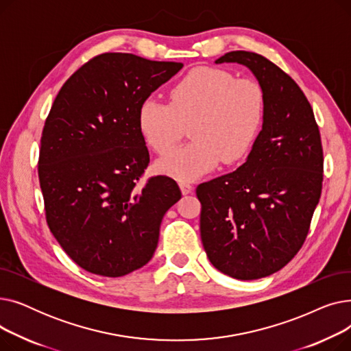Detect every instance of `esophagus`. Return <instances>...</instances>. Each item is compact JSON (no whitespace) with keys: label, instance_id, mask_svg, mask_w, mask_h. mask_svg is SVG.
<instances>
[{"label":"esophagus","instance_id":"1","mask_svg":"<svg viewBox=\"0 0 351 351\" xmlns=\"http://www.w3.org/2000/svg\"><path fill=\"white\" fill-rule=\"evenodd\" d=\"M179 186H180V191H182L183 195H189L192 192V189H193V186L191 185V183H188V182H180Z\"/></svg>","mask_w":351,"mask_h":351}]
</instances>
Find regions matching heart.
<instances>
[{
    "label": "heart",
    "mask_w": 351,
    "mask_h": 351,
    "mask_svg": "<svg viewBox=\"0 0 351 351\" xmlns=\"http://www.w3.org/2000/svg\"><path fill=\"white\" fill-rule=\"evenodd\" d=\"M265 114L262 85L220 68L192 69L169 92V104L145 101L139 131L156 154H168L189 126L191 143L158 162V169L191 180L222 160L234 163L250 151Z\"/></svg>",
    "instance_id": "obj_1"
}]
</instances>
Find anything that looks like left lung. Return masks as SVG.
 Returning a JSON list of instances; mask_svg holds the SVG:
<instances>
[{"label":"left lung","mask_w":351,"mask_h":351,"mask_svg":"<svg viewBox=\"0 0 351 351\" xmlns=\"http://www.w3.org/2000/svg\"><path fill=\"white\" fill-rule=\"evenodd\" d=\"M247 66L263 88L265 114L246 162L196 188L200 237L210 263L254 280L285 267L303 246L323 182L319 126L303 90L259 53L215 61Z\"/></svg>","instance_id":"8db88e82"}]
</instances>
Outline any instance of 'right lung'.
<instances>
[{
    "label": "right lung",
    "mask_w": 351,
    "mask_h": 351,
    "mask_svg": "<svg viewBox=\"0 0 351 351\" xmlns=\"http://www.w3.org/2000/svg\"><path fill=\"white\" fill-rule=\"evenodd\" d=\"M182 66L101 53L72 73L52 104L38 160L47 223L89 273L121 278L145 266L165 213L182 196L168 176L138 186L149 163L139 109Z\"/></svg>",
    "instance_id": "add662e5"
}]
</instances>
